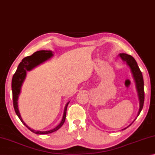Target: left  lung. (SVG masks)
Returning <instances> with one entry per match:
<instances>
[{"label":"left lung","mask_w":155,"mask_h":155,"mask_svg":"<svg viewBox=\"0 0 155 155\" xmlns=\"http://www.w3.org/2000/svg\"><path fill=\"white\" fill-rule=\"evenodd\" d=\"M119 56L120 57L122 61L124 62H127V64L129 65L131 68V73L134 76L135 84H136V88L138 93V97H139L140 100V110L138 112V115L142 111L143 102H144V90H143V80L142 71H141L139 67L137 64V62L134 58L131 55L127 54H120ZM130 126V125H129Z\"/></svg>","instance_id":"1"}]
</instances>
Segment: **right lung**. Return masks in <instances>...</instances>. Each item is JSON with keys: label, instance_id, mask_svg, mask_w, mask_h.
Returning a JSON list of instances; mask_svg holds the SVG:
<instances>
[{"label": "right lung", "instance_id": "obj_1", "mask_svg": "<svg viewBox=\"0 0 155 155\" xmlns=\"http://www.w3.org/2000/svg\"><path fill=\"white\" fill-rule=\"evenodd\" d=\"M52 51L50 50H40L37 51L34 54H32L31 56L25 57V58L22 59V61L19 64L18 69L16 70L15 73L13 76L12 78V93H13V107H14L15 112L16 114L18 116V118H20V120L21 121L24 125H25L27 128H28L30 131L33 132L34 134H50V133H53L54 131H57L62 126V124H64L65 121V118H66V114H67V109L68 104H69V102H68L65 105L64 114H63V117H62V120L61 123H60L56 128L53 129L50 131H36L33 129H31L30 127H28L26 124L24 123V121L21 119L20 116V112L18 110V97L20 95V90H21V86L22 85V83L24 82V79H25L26 72L28 71H31V69H33L37 65L42 63L43 62L45 61L46 60L50 58V57L52 56Z\"/></svg>", "mask_w": 155, "mask_h": 155}]
</instances>
